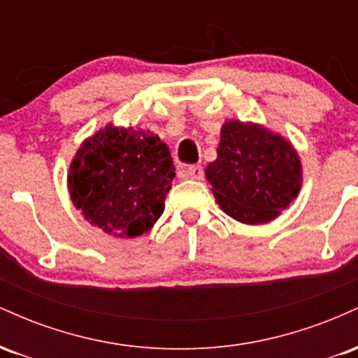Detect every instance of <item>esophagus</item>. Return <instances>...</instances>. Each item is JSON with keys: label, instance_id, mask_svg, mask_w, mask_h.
I'll return each instance as SVG.
<instances>
[{"label": "esophagus", "instance_id": "obj_1", "mask_svg": "<svg viewBox=\"0 0 358 358\" xmlns=\"http://www.w3.org/2000/svg\"><path fill=\"white\" fill-rule=\"evenodd\" d=\"M180 176L182 178H190V180H202L203 178V168L200 165H190L180 168Z\"/></svg>", "mask_w": 358, "mask_h": 358}]
</instances>
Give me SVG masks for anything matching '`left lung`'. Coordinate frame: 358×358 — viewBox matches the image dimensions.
Masks as SVG:
<instances>
[{"instance_id":"obj_1","label":"left lung","mask_w":358,"mask_h":358,"mask_svg":"<svg viewBox=\"0 0 358 358\" xmlns=\"http://www.w3.org/2000/svg\"><path fill=\"white\" fill-rule=\"evenodd\" d=\"M205 175L222 210L242 224L276 219L301 187L293 146L264 127L241 121L222 126L217 159Z\"/></svg>"}]
</instances>
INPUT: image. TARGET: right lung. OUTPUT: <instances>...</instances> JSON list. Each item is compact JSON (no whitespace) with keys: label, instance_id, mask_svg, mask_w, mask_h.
I'll use <instances>...</instances> for the list:
<instances>
[{"label":"right lung","instance_id":"obj_1","mask_svg":"<svg viewBox=\"0 0 358 358\" xmlns=\"http://www.w3.org/2000/svg\"><path fill=\"white\" fill-rule=\"evenodd\" d=\"M173 178V159L158 136L108 126L77 151L69 190L90 224L113 236L136 237L159 219Z\"/></svg>","mask_w":358,"mask_h":358}]
</instances>
